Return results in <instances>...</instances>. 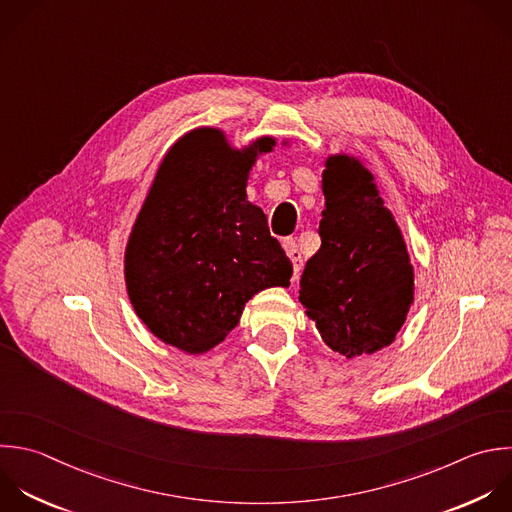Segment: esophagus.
<instances>
[{"label": "esophagus", "mask_w": 512, "mask_h": 512, "mask_svg": "<svg viewBox=\"0 0 512 512\" xmlns=\"http://www.w3.org/2000/svg\"><path fill=\"white\" fill-rule=\"evenodd\" d=\"M282 248H284V252L288 254V258H290V262H292L294 274H298L300 268H302V254H300L296 242H294L292 238H284V240H282Z\"/></svg>", "instance_id": "obj_1"}]
</instances>
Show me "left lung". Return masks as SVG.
<instances>
[{
	"instance_id": "1",
	"label": "left lung",
	"mask_w": 512,
	"mask_h": 512,
	"mask_svg": "<svg viewBox=\"0 0 512 512\" xmlns=\"http://www.w3.org/2000/svg\"><path fill=\"white\" fill-rule=\"evenodd\" d=\"M322 194V246L306 262L298 300L324 344L352 360L394 342L414 300V268L360 158L328 156Z\"/></svg>"
}]
</instances>
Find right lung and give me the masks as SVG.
<instances>
[{"label": "right lung", "mask_w": 512, "mask_h": 512, "mask_svg": "<svg viewBox=\"0 0 512 512\" xmlns=\"http://www.w3.org/2000/svg\"><path fill=\"white\" fill-rule=\"evenodd\" d=\"M274 146L262 136L234 148L220 128L190 130L166 152L136 216L124 254L130 302L156 338L186 354L216 348L260 290L290 286L292 264L246 194Z\"/></svg>", "instance_id": "obj_1"}]
</instances>
